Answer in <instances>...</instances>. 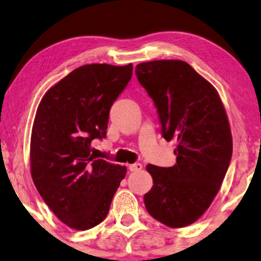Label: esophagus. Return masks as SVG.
Instances as JSON below:
<instances>
[{
  "instance_id": "34e87169",
  "label": "esophagus",
  "mask_w": 261,
  "mask_h": 261,
  "mask_svg": "<svg viewBox=\"0 0 261 261\" xmlns=\"http://www.w3.org/2000/svg\"><path fill=\"white\" fill-rule=\"evenodd\" d=\"M128 167H129L130 171H134L135 172V171H140L142 169V165L140 163H135V164H130Z\"/></svg>"
}]
</instances>
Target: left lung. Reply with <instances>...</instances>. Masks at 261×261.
I'll list each match as a JSON object with an SVG mask.
<instances>
[{"instance_id": "8db88e82", "label": "left lung", "mask_w": 261, "mask_h": 261, "mask_svg": "<svg viewBox=\"0 0 261 261\" xmlns=\"http://www.w3.org/2000/svg\"><path fill=\"white\" fill-rule=\"evenodd\" d=\"M135 73L154 101L164 139L177 141L173 166H146L153 187L145 206L167 227H187L212 204L229 166L233 139L226 109L214 85L181 60L141 63Z\"/></svg>"}]
</instances>
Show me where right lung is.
<instances>
[{"label":"right lung","mask_w":261,"mask_h":261,"mask_svg":"<svg viewBox=\"0 0 261 261\" xmlns=\"http://www.w3.org/2000/svg\"><path fill=\"white\" fill-rule=\"evenodd\" d=\"M133 65L77 67L42 96L31 135L35 188L67 227L87 230L106 219L127 167L96 159L91 141L105 138L110 107Z\"/></svg>","instance_id":"1"}]
</instances>
